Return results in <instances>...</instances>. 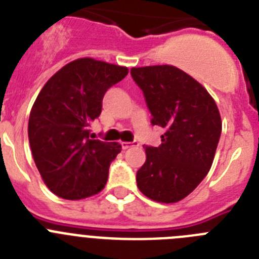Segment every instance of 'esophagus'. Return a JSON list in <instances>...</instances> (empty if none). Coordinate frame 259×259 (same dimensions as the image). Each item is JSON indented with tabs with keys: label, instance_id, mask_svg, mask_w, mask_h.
I'll list each match as a JSON object with an SVG mask.
<instances>
[{
	"label": "esophagus",
	"instance_id": "34e87169",
	"mask_svg": "<svg viewBox=\"0 0 259 259\" xmlns=\"http://www.w3.org/2000/svg\"><path fill=\"white\" fill-rule=\"evenodd\" d=\"M137 145V143H128V141H123L122 143V149H130V148H132V146Z\"/></svg>",
	"mask_w": 259,
	"mask_h": 259
}]
</instances>
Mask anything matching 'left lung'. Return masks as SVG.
Instances as JSON below:
<instances>
[{
  "instance_id": "left-lung-1",
  "label": "left lung",
  "mask_w": 259,
  "mask_h": 259,
  "mask_svg": "<svg viewBox=\"0 0 259 259\" xmlns=\"http://www.w3.org/2000/svg\"><path fill=\"white\" fill-rule=\"evenodd\" d=\"M144 92L152 124L164 130L159 146H145L137 187L153 201L175 203L207 175L222 132L214 98L197 80L170 65L131 68Z\"/></svg>"
}]
</instances>
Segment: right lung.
Returning <instances> with one entry per match:
<instances>
[{"mask_svg": "<svg viewBox=\"0 0 259 259\" xmlns=\"http://www.w3.org/2000/svg\"><path fill=\"white\" fill-rule=\"evenodd\" d=\"M127 74L124 66L79 58L38 93L29 114V145L41 178L58 197L81 200L105 188L122 145L92 140L89 125L101 114L107 89Z\"/></svg>", "mask_w": 259, "mask_h": 259, "instance_id": "right-lung-1", "label": "right lung"}]
</instances>
